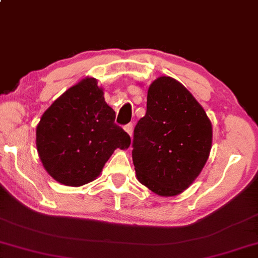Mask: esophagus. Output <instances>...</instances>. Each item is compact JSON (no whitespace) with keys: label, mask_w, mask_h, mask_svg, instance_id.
Segmentation results:
<instances>
[{"label":"esophagus","mask_w":258,"mask_h":258,"mask_svg":"<svg viewBox=\"0 0 258 258\" xmlns=\"http://www.w3.org/2000/svg\"><path fill=\"white\" fill-rule=\"evenodd\" d=\"M123 130L127 132V135H130L132 137V133H133V125L132 123H127V125H125V127H123Z\"/></svg>","instance_id":"34e87169"}]
</instances>
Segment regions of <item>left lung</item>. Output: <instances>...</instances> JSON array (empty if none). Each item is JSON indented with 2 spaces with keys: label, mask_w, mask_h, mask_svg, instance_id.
<instances>
[{
  "label": "left lung",
  "mask_w": 258,
  "mask_h": 258,
  "mask_svg": "<svg viewBox=\"0 0 258 258\" xmlns=\"http://www.w3.org/2000/svg\"><path fill=\"white\" fill-rule=\"evenodd\" d=\"M211 144V121L194 95L170 77L154 80L132 143L140 183L163 197L181 194L203 170Z\"/></svg>",
  "instance_id": "8db88e82"
}]
</instances>
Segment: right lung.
<instances>
[{"mask_svg": "<svg viewBox=\"0 0 258 258\" xmlns=\"http://www.w3.org/2000/svg\"><path fill=\"white\" fill-rule=\"evenodd\" d=\"M114 120L97 79H82L68 88L36 127L37 152L49 176L67 186L94 180L114 150L131 144Z\"/></svg>", "mask_w": 258, "mask_h": 258, "instance_id": "add662e5", "label": "right lung"}]
</instances>
